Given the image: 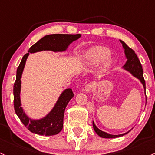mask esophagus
<instances>
[{"label": "esophagus", "mask_w": 155, "mask_h": 155, "mask_svg": "<svg viewBox=\"0 0 155 155\" xmlns=\"http://www.w3.org/2000/svg\"><path fill=\"white\" fill-rule=\"evenodd\" d=\"M93 84L89 83V84H87L85 86V89H84V91H85V92H87V93H89V92H91L92 88H93Z\"/></svg>", "instance_id": "1"}]
</instances>
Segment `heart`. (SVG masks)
Instances as JSON below:
<instances>
[{
	"mask_svg": "<svg viewBox=\"0 0 155 155\" xmlns=\"http://www.w3.org/2000/svg\"><path fill=\"white\" fill-rule=\"evenodd\" d=\"M84 68H92L100 63V70L104 71L113 64V58L110 50L104 46H95L83 54L81 61Z\"/></svg>",
	"mask_w": 155,
	"mask_h": 155,
	"instance_id": "heart-1",
	"label": "heart"
}]
</instances>
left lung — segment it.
Segmentation results:
<instances>
[{
	"label": "left lung",
	"mask_w": 155,
	"mask_h": 155,
	"mask_svg": "<svg viewBox=\"0 0 155 155\" xmlns=\"http://www.w3.org/2000/svg\"><path fill=\"white\" fill-rule=\"evenodd\" d=\"M119 41L122 44V46H123L124 50L125 57L127 59V62H126L124 65L122 67V69L130 73L132 76L137 78L140 81L143 87L144 93L146 95V83L143 79V71L142 65H141L140 60L138 59V57H137L135 51L132 48H130L124 42L120 40H119ZM93 127L97 135L99 137H103V138H115V137H121V136L125 135L126 134H127L131 131L130 130L127 132H125L124 134H120V135H111V134L99 130L95 124L94 121H93Z\"/></svg>",
	"instance_id": "1"
}]
</instances>
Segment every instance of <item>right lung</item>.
I'll list each match as a JSON object with an SVG mask.
<instances>
[{
    "mask_svg": "<svg viewBox=\"0 0 155 155\" xmlns=\"http://www.w3.org/2000/svg\"><path fill=\"white\" fill-rule=\"evenodd\" d=\"M81 35H62L54 34L48 35L40 39L34 44L28 50V54L22 58L20 65L17 69L16 81L14 84V107L15 113L19 117L22 123L30 132L39 135L51 136L58 134L63 127L64 110L70 101L74 97V93L71 88L64 90L59 95L55 104L47 115L39 119L30 118L21 106V78L24 70L27 58L30 54H35L42 51H51L55 53L64 52L68 49L70 44L80 38Z\"/></svg>",
    "mask_w": 155,
    "mask_h": 155,
    "instance_id": "1",
    "label": "right lung"
}]
</instances>
